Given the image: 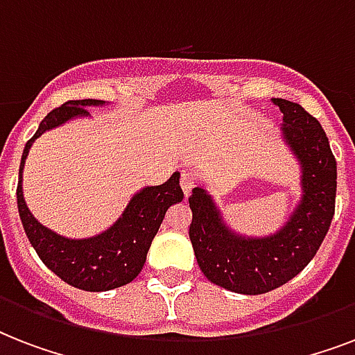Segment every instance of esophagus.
<instances>
[{
  "label": "esophagus",
  "instance_id": "34e87169",
  "mask_svg": "<svg viewBox=\"0 0 355 355\" xmlns=\"http://www.w3.org/2000/svg\"><path fill=\"white\" fill-rule=\"evenodd\" d=\"M180 186H182V191L186 197H189L191 193V189L195 186V180H193V175L189 171H182V177H180Z\"/></svg>",
  "mask_w": 355,
  "mask_h": 355
}]
</instances>
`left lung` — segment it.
<instances>
[{
  "label": "left lung",
  "mask_w": 355,
  "mask_h": 355,
  "mask_svg": "<svg viewBox=\"0 0 355 355\" xmlns=\"http://www.w3.org/2000/svg\"><path fill=\"white\" fill-rule=\"evenodd\" d=\"M284 114L280 138L300 167V197L286 223L267 236H247L227 223L202 182L193 188L189 239L211 284L261 295L284 286L313 259L336 211L337 162L320 123L300 105L270 99Z\"/></svg>",
  "instance_id": "obj_1"
}]
</instances>
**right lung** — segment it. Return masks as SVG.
I'll return each mask as SVG.
<instances>
[{
    "mask_svg": "<svg viewBox=\"0 0 355 355\" xmlns=\"http://www.w3.org/2000/svg\"><path fill=\"white\" fill-rule=\"evenodd\" d=\"M108 101L80 99L55 108L40 123L35 136L25 144L19 164L18 211L31 245L58 278L83 291H110L136 278L144 269L147 252L169 206L184 199L180 173L175 171L160 186H144L128 199L121 216L103 232L88 237H66L44 227L27 208L24 197V167L29 149L44 132L58 128L73 119H90L86 108L105 107Z\"/></svg>",
    "mask_w": 355,
    "mask_h": 355,
    "instance_id": "add662e5",
    "label": "right lung"
}]
</instances>
